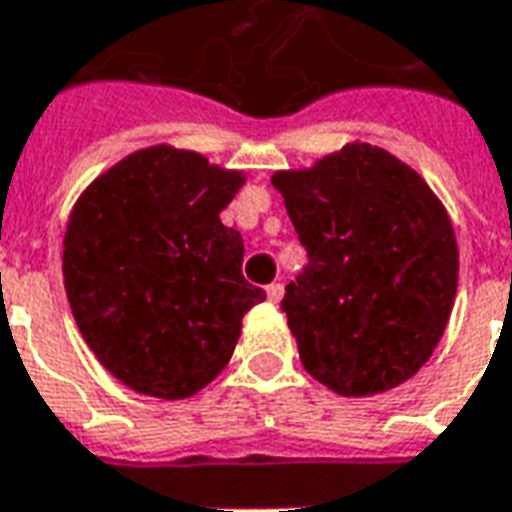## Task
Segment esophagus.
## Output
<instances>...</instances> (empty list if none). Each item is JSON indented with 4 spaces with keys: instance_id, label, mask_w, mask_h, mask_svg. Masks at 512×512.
<instances>
[{
    "instance_id": "esophagus-1",
    "label": "esophagus",
    "mask_w": 512,
    "mask_h": 512,
    "mask_svg": "<svg viewBox=\"0 0 512 512\" xmlns=\"http://www.w3.org/2000/svg\"><path fill=\"white\" fill-rule=\"evenodd\" d=\"M266 293H268V301H274V304H277V301L282 299V293H285V288H282V282H271Z\"/></svg>"
}]
</instances>
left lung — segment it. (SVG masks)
<instances>
[{
    "mask_svg": "<svg viewBox=\"0 0 512 512\" xmlns=\"http://www.w3.org/2000/svg\"><path fill=\"white\" fill-rule=\"evenodd\" d=\"M271 183L307 249L282 299L304 370L345 397L408 381L439 345L458 290V244L436 194L367 142Z\"/></svg>",
    "mask_w": 512,
    "mask_h": 512,
    "instance_id": "left-lung-1",
    "label": "left lung"
}]
</instances>
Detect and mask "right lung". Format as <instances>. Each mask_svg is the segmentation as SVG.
<instances>
[{
  "label": "right lung",
  "mask_w": 512,
  "mask_h": 512,
  "mask_svg": "<svg viewBox=\"0 0 512 512\" xmlns=\"http://www.w3.org/2000/svg\"><path fill=\"white\" fill-rule=\"evenodd\" d=\"M241 172L189 150L131 153L84 191L62 274L98 362L142 395L180 400L222 373L266 290L241 274L244 238L219 213Z\"/></svg>",
  "instance_id": "1"
}]
</instances>
